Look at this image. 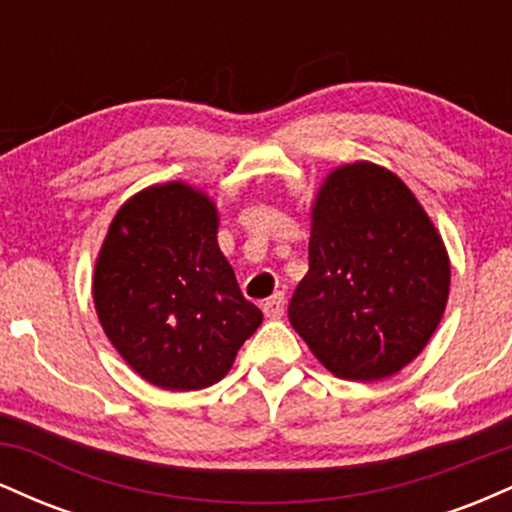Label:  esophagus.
<instances>
[{"label": "esophagus", "instance_id": "1", "mask_svg": "<svg viewBox=\"0 0 512 512\" xmlns=\"http://www.w3.org/2000/svg\"><path fill=\"white\" fill-rule=\"evenodd\" d=\"M262 310L269 320H276V317L284 315V293H274L272 298H267V301L262 303Z\"/></svg>", "mask_w": 512, "mask_h": 512}]
</instances>
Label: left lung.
<instances>
[{"label":"left lung","instance_id":"8db88e82","mask_svg":"<svg viewBox=\"0 0 512 512\" xmlns=\"http://www.w3.org/2000/svg\"><path fill=\"white\" fill-rule=\"evenodd\" d=\"M310 269L291 327L342 380L390 378L426 349L450 293V257L414 192L392 170L334 168L310 209Z\"/></svg>","mask_w":512,"mask_h":512}]
</instances>
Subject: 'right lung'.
Instances as JSON below:
<instances>
[{
    "instance_id": "obj_1",
    "label": "right lung",
    "mask_w": 512,
    "mask_h": 512,
    "mask_svg": "<svg viewBox=\"0 0 512 512\" xmlns=\"http://www.w3.org/2000/svg\"><path fill=\"white\" fill-rule=\"evenodd\" d=\"M219 209L173 180L129 197L93 269V303L117 354L146 383L190 392L219 383L262 325L219 248Z\"/></svg>"
}]
</instances>
